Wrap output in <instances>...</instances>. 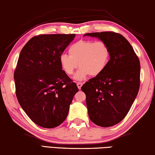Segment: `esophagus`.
Instances as JSON below:
<instances>
[{"label": "esophagus", "mask_w": 155, "mask_h": 155, "mask_svg": "<svg viewBox=\"0 0 155 155\" xmlns=\"http://www.w3.org/2000/svg\"><path fill=\"white\" fill-rule=\"evenodd\" d=\"M77 87H78V89H81V86H82V83H80V82H78V83H77Z\"/></svg>", "instance_id": "obj_1"}]
</instances>
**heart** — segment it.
<instances>
[{
	"mask_svg": "<svg viewBox=\"0 0 155 155\" xmlns=\"http://www.w3.org/2000/svg\"><path fill=\"white\" fill-rule=\"evenodd\" d=\"M69 55H60L62 69L68 75H72L78 65L81 68L75 74L76 81H83L91 74L95 77L105 70L109 61L110 50L102 41L79 40L71 45Z\"/></svg>",
	"mask_w": 155,
	"mask_h": 155,
	"instance_id": "heart-1",
	"label": "heart"
}]
</instances>
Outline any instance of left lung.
Masks as SVG:
<instances>
[{"instance_id":"8db88e82","label":"left lung","mask_w":155,"mask_h":155,"mask_svg":"<svg viewBox=\"0 0 155 155\" xmlns=\"http://www.w3.org/2000/svg\"><path fill=\"white\" fill-rule=\"evenodd\" d=\"M84 36L97 38L110 50V60L105 70L81 87L86 95L89 117L98 126H114L124 118L138 94L139 59L130 43L120 34L101 32Z\"/></svg>"}]
</instances>
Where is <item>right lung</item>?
<instances>
[{
  "instance_id": "1",
  "label": "right lung",
  "mask_w": 155,
  "mask_h": 155,
  "mask_svg": "<svg viewBox=\"0 0 155 155\" xmlns=\"http://www.w3.org/2000/svg\"><path fill=\"white\" fill-rule=\"evenodd\" d=\"M75 34L40 35L23 47L14 74L16 95L31 120L44 128L63 123L78 91L62 70L60 55Z\"/></svg>"
}]
</instances>
